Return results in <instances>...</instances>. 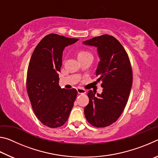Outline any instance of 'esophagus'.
<instances>
[{
	"label": "esophagus",
	"mask_w": 158,
	"mask_h": 158,
	"mask_svg": "<svg viewBox=\"0 0 158 158\" xmlns=\"http://www.w3.org/2000/svg\"><path fill=\"white\" fill-rule=\"evenodd\" d=\"M77 90L79 94H85V93H86V90L84 89H81V88H77Z\"/></svg>",
	"instance_id": "obj_1"
}]
</instances>
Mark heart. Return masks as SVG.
Here are the masks:
<instances>
[{
  "label": "heart",
  "instance_id": "obj_1",
  "mask_svg": "<svg viewBox=\"0 0 158 158\" xmlns=\"http://www.w3.org/2000/svg\"><path fill=\"white\" fill-rule=\"evenodd\" d=\"M87 55H92V54L89 52H86V51H81V52H80L78 53V58L85 56H87Z\"/></svg>",
  "mask_w": 158,
  "mask_h": 158
}]
</instances>
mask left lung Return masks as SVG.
I'll return each instance as SVG.
<instances>
[{
    "label": "left lung",
    "mask_w": 158,
    "mask_h": 158,
    "mask_svg": "<svg viewBox=\"0 0 158 158\" xmlns=\"http://www.w3.org/2000/svg\"><path fill=\"white\" fill-rule=\"evenodd\" d=\"M84 44L97 47L100 60L96 76L103 88L101 94L88 93L84 114L93 126L105 127L116 122L124 110L132 84V67L126 51L113 36L102 35Z\"/></svg>",
    "instance_id": "left-lung-1"
}]
</instances>
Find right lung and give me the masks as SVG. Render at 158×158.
Listing matches in <instances>:
<instances>
[{
  "mask_svg": "<svg viewBox=\"0 0 158 158\" xmlns=\"http://www.w3.org/2000/svg\"><path fill=\"white\" fill-rule=\"evenodd\" d=\"M78 40L47 35L37 45L29 62L26 89L32 108L39 121L51 128L65 123L76 100V89H61L58 85V72L64 48Z\"/></svg>",
  "mask_w": 158,
  "mask_h": 158,
  "instance_id": "add662e5",
  "label": "right lung"
}]
</instances>
